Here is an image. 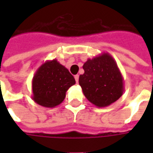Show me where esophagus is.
I'll list each match as a JSON object with an SVG mask.
<instances>
[{
  "instance_id": "esophagus-1",
  "label": "esophagus",
  "mask_w": 153,
  "mask_h": 153,
  "mask_svg": "<svg viewBox=\"0 0 153 153\" xmlns=\"http://www.w3.org/2000/svg\"><path fill=\"white\" fill-rule=\"evenodd\" d=\"M79 74H76V75H74V79H75V81H76L77 83H79Z\"/></svg>"
}]
</instances>
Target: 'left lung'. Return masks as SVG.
<instances>
[{
  "mask_svg": "<svg viewBox=\"0 0 153 153\" xmlns=\"http://www.w3.org/2000/svg\"><path fill=\"white\" fill-rule=\"evenodd\" d=\"M84 74L79 83L84 96L97 107L115 102L124 93V79L115 60L109 53H102L83 64Z\"/></svg>",
  "mask_w": 153,
  "mask_h": 153,
  "instance_id": "8db88e82",
  "label": "left lung"
}]
</instances>
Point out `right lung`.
Segmentation results:
<instances>
[{"label": "right lung", "instance_id": "add662e5", "mask_svg": "<svg viewBox=\"0 0 153 153\" xmlns=\"http://www.w3.org/2000/svg\"><path fill=\"white\" fill-rule=\"evenodd\" d=\"M75 84V79L57 60H47L38 68L32 80L35 102L44 107L53 108L65 98L67 90Z\"/></svg>", "mask_w": 153, "mask_h": 153}]
</instances>
